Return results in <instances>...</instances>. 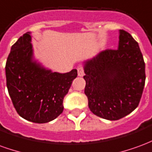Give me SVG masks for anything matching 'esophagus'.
I'll list each match as a JSON object with an SVG mask.
<instances>
[{"label": "esophagus", "instance_id": "esophagus-1", "mask_svg": "<svg viewBox=\"0 0 152 152\" xmlns=\"http://www.w3.org/2000/svg\"><path fill=\"white\" fill-rule=\"evenodd\" d=\"M77 72H78V76H83L84 75H85L83 66H79V67L77 68Z\"/></svg>", "mask_w": 152, "mask_h": 152}]
</instances>
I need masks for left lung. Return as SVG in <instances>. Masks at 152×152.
<instances>
[{"mask_svg":"<svg viewBox=\"0 0 152 152\" xmlns=\"http://www.w3.org/2000/svg\"><path fill=\"white\" fill-rule=\"evenodd\" d=\"M117 50H106L85 63V94L90 111L117 121L136 109L145 86V63L138 44L120 30Z\"/></svg>","mask_w":152,"mask_h":152,"instance_id":"obj_1","label":"left lung"}]
</instances>
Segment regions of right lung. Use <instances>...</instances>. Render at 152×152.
<instances>
[{
  "mask_svg": "<svg viewBox=\"0 0 152 152\" xmlns=\"http://www.w3.org/2000/svg\"><path fill=\"white\" fill-rule=\"evenodd\" d=\"M30 32L11 47L5 64L6 86L18 114L27 121L42 124L53 121L63 111V99L77 70L52 72L33 61Z\"/></svg>",
  "mask_w": 152,
  "mask_h": 152,
  "instance_id": "right-lung-1",
  "label": "right lung"
}]
</instances>
